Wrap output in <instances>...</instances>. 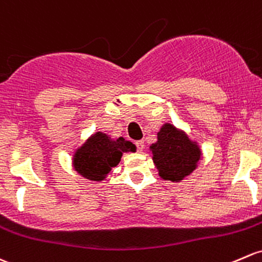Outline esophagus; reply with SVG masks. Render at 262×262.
Wrapping results in <instances>:
<instances>
[{"label": "esophagus", "instance_id": "esophagus-1", "mask_svg": "<svg viewBox=\"0 0 262 262\" xmlns=\"http://www.w3.org/2000/svg\"><path fill=\"white\" fill-rule=\"evenodd\" d=\"M136 147L138 152H143V149H144V142L143 140H138V142H136Z\"/></svg>", "mask_w": 262, "mask_h": 262}]
</instances>
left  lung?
Returning a JSON list of instances; mask_svg holds the SVG:
<instances>
[{
    "label": "left lung",
    "mask_w": 262,
    "mask_h": 262,
    "mask_svg": "<svg viewBox=\"0 0 262 262\" xmlns=\"http://www.w3.org/2000/svg\"><path fill=\"white\" fill-rule=\"evenodd\" d=\"M149 149L153 161L164 180L178 182L191 174L201 158V152L196 144L170 124L162 126L158 132V142Z\"/></svg>",
    "instance_id": "obj_1"
}]
</instances>
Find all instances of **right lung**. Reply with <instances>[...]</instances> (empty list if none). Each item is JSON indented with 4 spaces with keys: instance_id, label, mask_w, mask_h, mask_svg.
<instances>
[{
    "instance_id": "right-lung-1",
    "label": "right lung",
    "mask_w": 262,
    "mask_h": 262,
    "mask_svg": "<svg viewBox=\"0 0 262 262\" xmlns=\"http://www.w3.org/2000/svg\"><path fill=\"white\" fill-rule=\"evenodd\" d=\"M136 147L124 138L110 140L104 133H96L74 156L75 169L90 181H103L113 167H117L124 152Z\"/></svg>"
}]
</instances>
